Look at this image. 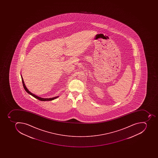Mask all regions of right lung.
I'll return each mask as SVG.
<instances>
[{"mask_svg":"<svg viewBox=\"0 0 158 158\" xmlns=\"http://www.w3.org/2000/svg\"><path fill=\"white\" fill-rule=\"evenodd\" d=\"M21 76L22 81V83L23 85V87H24L25 90L26 91V92H27V93H29V94L31 95L33 97L36 98V99L42 101H51L55 99H56V98H58V97H59V96H57V97H52V98H44L39 97V96H37V95H35L34 94H33V93L30 92V91L27 89V88L26 86V85H25V83H24V80H23V78L22 76L21 75Z\"/></svg>","mask_w":158,"mask_h":158,"instance_id":"add662e5","label":"right lung"}]
</instances>
